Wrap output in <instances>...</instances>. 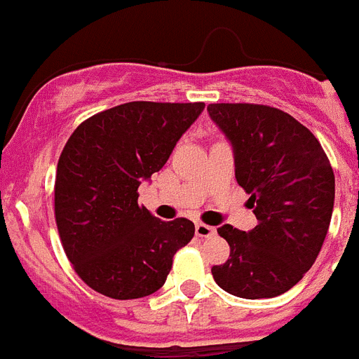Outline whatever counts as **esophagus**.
Listing matches in <instances>:
<instances>
[{
    "mask_svg": "<svg viewBox=\"0 0 359 359\" xmlns=\"http://www.w3.org/2000/svg\"><path fill=\"white\" fill-rule=\"evenodd\" d=\"M216 233L215 227L207 226V224H201V222H198L196 224V236H200V238H209V236H212Z\"/></svg>",
    "mask_w": 359,
    "mask_h": 359,
    "instance_id": "esophagus-1",
    "label": "esophagus"
}]
</instances>
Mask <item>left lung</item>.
Returning a JSON list of instances; mask_svg holds the SVG:
<instances>
[{
	"mask_svg": "<svg viewBox=\"0 0 359 359\" xmlns=\"http://www.w3.org/2000/svg\"><path fill=\"white\" fill-rule=\"evenodd\" d=\"M235 154V177L259 224L218 227L229 259L212 266L222 290L269 299L293 288L318 259L334 209V170L316 135L283 109L248 102L209 104Z\"/></svg>",
	"mask_w": 359,
	"mask_h": 359,
	"instance_id": "8db88e82",
	"label": "left lung"
}]
</instances>
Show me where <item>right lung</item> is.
<instances>
[{
	"mask_svg": "<svg viewBox=\"0 0 359 359\" xmlns=\"http://www.w3.org/2000/svg\"><path fill=\"white\" fill-rule=\"evenodd\" d=\"M203 102L135 100L86 119L62 150L55 218L80 279L111 299L161 288L176 251L191 242L187 218L163 222L139 205V185L167 163Z\"/></svg>",
	"mask_w": 359,
	"mask_h": 359,
	"instance_id": "obj_1",
	"label": "right lung"
}]
</instances>
